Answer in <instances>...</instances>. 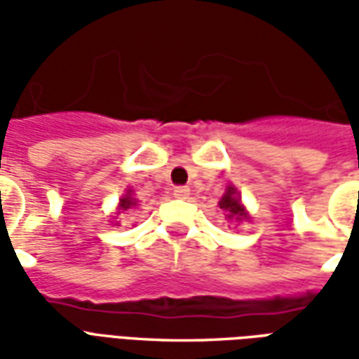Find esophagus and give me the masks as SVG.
I'll return each instance as SVG.
<instances>
[{"instance_id": "1", "label": "esophagus", "mask_w": 359, "mask_h": 359, "mask_svg": "<svg viewBox=\"0 0 359 359\" xmlns=\"http://www.w3.org/2000/svg\"><path fill=\"white\" fill-rule=\"evenodd\" d=\"M172 196H175V198H179V200H187L188 196H190V188L177 187L175 190H172Z\"/></svg>"}]
</instances>
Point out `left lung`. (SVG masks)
<instances>
[{
    "label": "left lung",
    "instance_id": "1",
    "mask_svg": "<svg viewBox=\"0 0 359 359\" xmlns=\"http://www.w3.org/2000/svg\"><path fill=\"white\" fill-rule=\"evenodd\" d=\"M219 208L225 211L226 217L234 219V221H246V219H250L248 211L242 205L241 196H238L234 187H226L225 194H223L221 202H219Z\"/></svg>",
    "mask_w": 359,
    "mask_h": 359
}]
</instances>
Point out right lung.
I'll return each instance as SVG.
<instances>
[{
  "label": "right lung",
  "mask_w": 359,
  "mask_h": 359,
  "mask_svg": "<svg viewBox=\"0 0 359 359\" xmlns=\"http://www.w3.org/2000/svg\"><path fill=\"white\" fill-rule=\"evenodd\" d=\"M134 205H138V202H136V198L133 196V190H126V194L118 200V213H121V211L130 210Z\"/></svg>",
  "instance_id": "add662e5"
}]
</instances>
